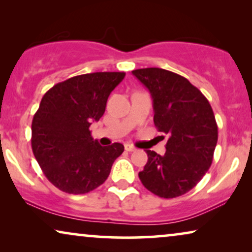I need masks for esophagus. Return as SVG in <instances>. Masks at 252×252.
Returning <instances> with one entry per match:
<instances>
[{"label": "esophagus", "instance_id": "obj_1", "mask_svg": "<svg viewBox=\"0 0 252 252\" xmlns=\"http://www.w3.org/2000/svg\"><path fill=\"white\" fill-rule=\"evenodd\" d=\"M125 150L126 151H135L136 150V148L134 147V146H132V144H129V143H127V144H125Z\"/></svg>", "mask_w": 252, "mask_h": 252}]
</instances>
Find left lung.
Returning <instances> with one entry per match:
<instances>
[{"label":"left lung","instance_id":"8db88e82","mask_svg":"<svg viewBox=\"0 0 252 252\" xmlns=\"http://www.w3.org/2000/svg\"><path fill=\"white\" fill-rule=\"evenodd\" d=\"M132 73L150 93L155 126L168 135L164 156L147 150L139 178L153 194L178 197L194 188L212 164L218 141L212 108L201 91L177 73L158 67Z\"/></svg>","mask_w":252,"mask_h":252}]
</instances>
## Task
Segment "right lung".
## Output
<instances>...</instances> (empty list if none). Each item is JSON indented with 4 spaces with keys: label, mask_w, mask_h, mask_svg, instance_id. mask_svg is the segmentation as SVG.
Returning <instances> with one entry per match:
<instances>
[{
    "label": "right lung",
    "mask_w": 252,
    "mask_h": 252,
    "mask_svg": "<svg viewBox=\"0 0 252 252\" xmlns=\"http://www.w3.org/2000/svg\"><path fill=\"white\" fill-rule=\"evenodd\" d=\"M125 72H95L55 85L32 122V149L48 180L68 194H86L108 179L122 143L102 147L91 135Z\"/></svg>",
    "instance_id": "add662e5"
}]
</instances>
